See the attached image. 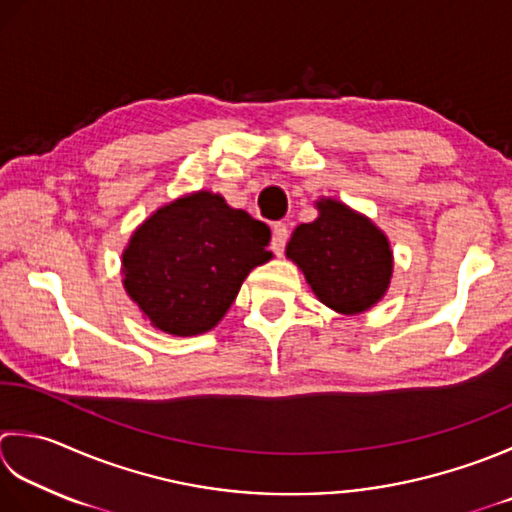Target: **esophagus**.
<instances>
[{
	"label": "esophagus",
	"mask_w": 512,
	"mask_h": 512,
	"mask_svg": "<svg viewBox=\"0 0 512 512\" xmlns=\"http://www.w3.org/2000/svg\"><path fill=\"white\" fill-rule=\"evenodd\" d=\"M286 242H288V226L282 222L273 224V239H270V248L275 250V255H284Z\"/></svg>",
	"instance_id": "1"
}]
</instances>
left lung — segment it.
<instances>
[{
  "label": "left lung",
  "instance_id": "1",
  "mask_svg": "<svg viewBox=\"0 0 512 512\" xmlns=\"http://www.w3.org/2000/svg\"><path fill=\"white\" fill-rule=\"evenodd\" d=\"M317 219L299 224L286 257L315 297L339 315H359L384 299L393 279V248L373 219L335 197H319Z\"/></svg>",
  "mask_w": 512,
  "mask_h": 512
}]
</instances>
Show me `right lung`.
I'll list each match as a JSON object with an SVG mask.
<instances>
[{
    "label": "right lung",
    "mask_w": 512,
    "mask_h": 512,
    "mask_svg": "<svg viewBox=\"0 0 512 512\" xmlns=\"http://www.w3.org/2000/svg\"><path fill=\"white\" fill-rule=\"evenodd\" d=\"M270 228L213 190L159 206L122 253V284L150 326L175 337L222 322L248 273L273 259Z\"/></svg>",
    "instance_id": "right-lung-1"
}]
</instances>
